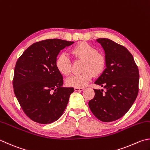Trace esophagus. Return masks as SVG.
<instances>
[{
  "label": "esophagus",
  "mask_w": 150,
  "mask_h": 150,
  "mask_svg": "<svg viewBox=\"0 0 150 150\" xmlns=\"http://www.w3.org/2000/svg\"><path fill=\"white\" fill-rule=\"evenodd\" d=\"M84 89L82 88V87H81V88H79V87H75L74 88V91H83Z\"/></svg>",
  "instance_id": "1"
}]
</instances>
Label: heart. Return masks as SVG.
I'll list each match as a JSON object with an SVG mask.
<instances>
[{
  "label": "heart",
  "instance_id": "b5f03b06",
  "mask_svg": "<svg viewBox=\"0 0 150 150\" xmlns=\"http://www.w3.org/2000/svg\"><path fill=\"white\" fill-rule=\"evenodd\" d=\"M72 53L76 59L84 61L83 72L72 75L68 78L65 83L72 87H83L91 80L93 75L98 76L103 73L106 67V58L97 49L86 42H81L72 50ZM55 67L61 74L68 76L71 70V61L65 53L59 54L55 60Z\"/></svg>",
  "mask_w": 150,
  "mask_h": 150
}]
</instances>
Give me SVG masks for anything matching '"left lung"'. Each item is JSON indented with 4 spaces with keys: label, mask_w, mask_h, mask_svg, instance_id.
<instances>
[{
    "label": "left lung",
    "mask_w": 150,
    "mask_h": 150,
    "mask_svg": "<svg viewBox=\"0 0 150 150\" xmlns=\"http://www.w3.org/2000/svg\"><path fill=\"white\" fill-rule=\"evenodd\" d=\"M104 51L106 69L95 81L105 89H94L89 101L90 110L103 122L123 117L131 108L138 93L139 72L129 50L108 38L96 40Z\"/></svg>",
    "instance_id": "obj_1"
}]
</instances>
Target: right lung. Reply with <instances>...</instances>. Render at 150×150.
I'll return each mask as SVG.
<instances>
[{
    "mask_svg": "<svg viewBox=\"0 0 150 150\" xmlns=\"http://www.w3.org/2000/svg\"><path fill=\"white\" fill-rule=\"evenodd\" d=\"M74 42L61 39L36 42L17 61L14 93L25 114L36 123L48 124L57 121L74 91L73 87L63 86V76L55 67L59 52Z\"/></svg>",
    "mask_w": 150,
    "mask_h": 150,
    "instance_id": "add662e5",
    "label": "right lung"
}]
</instances>
